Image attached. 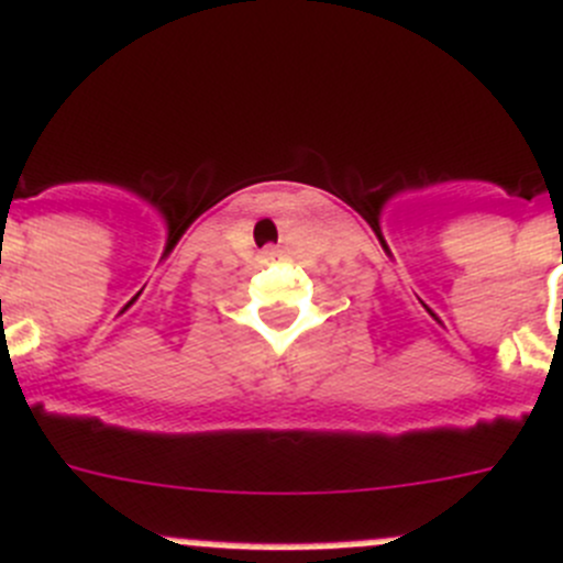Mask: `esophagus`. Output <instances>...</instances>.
Listing matches in <instances>:
<instances>
[{
	"label": "esophagus",
	"instance_id": "obj_1",
	"mask_svg": "<svg viewBox=\"0 0 563 563\" xmlns=\"http://www.w3.org/2000/svg\"><path fill=\"white\" fill-rule=\"evenodd\" d=\"M264 255H266V257H275V255H277V246H266Z\"/></svg>",
	"mask_w": 563,
	"mask_h": 563
}]
</instances>
